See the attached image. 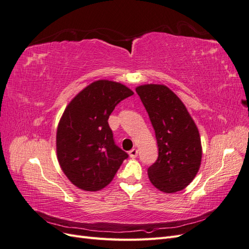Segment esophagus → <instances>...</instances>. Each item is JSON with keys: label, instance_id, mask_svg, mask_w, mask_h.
Returning <instances> with one entry per match:
<instances>
[{"label": "esophagus", "instance_id": "obj_1", "mask_svg": "<svg viewBox=\"0 0 249 249\" xmlns=\"http://www.w3.org/2000/svg\"><path fill=\"white\" fill-rule=\"evenodd\" d=\"M129 155L131 158H136L138 156V149L137 148H133L129 152Z\"/></svg>", "mask_w": 249, "mask_h": 249}]
</instances>
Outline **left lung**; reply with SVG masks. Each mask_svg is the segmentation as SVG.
Returning a JSON list of instances; mask_svg holds the SVG:
<instances>
[{
	"label": "left lung",
	"instance_id": "1",
	"mask_svg": "<svg viewBox=\"0 0 249 249\" xmlns=\"http://www.w3.org/2000/svg\"><path fill=\"white\" fill-rule=\"evenodd\" d=\"M136 92L148 113L159 148L157 161L147 169L150 183L164 193L183 190L200 167L197 126L184 103L167 86L140 85Z\"/></svg>",
	"mask_w": 249,
	"mask_h": 249
}]
</instances>
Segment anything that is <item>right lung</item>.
Here are the masks:
<instances>
[{
  "mask_svg": "<svg viewBox=\"0 0 249 249\" xmlns=\"http://www.w3.org/2000/svg\"><path fill=\"white\" fill-rule=\"evenodd\" d=\"M134 92L122 83L94 81L67 105L57 127V158L64 175L84 191L110 184L127 154L113 139L108 119Z\"/></svg>",
  "mask_w": 249,
  "mask_h": 249,
  "instance_id": "add662e5",
  "label": "right lung"
}]
</instances>
